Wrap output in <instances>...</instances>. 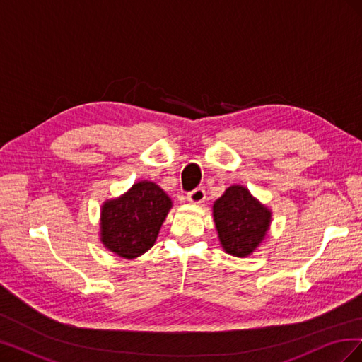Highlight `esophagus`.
I'll return each instance as SVG.
<instances>
[{"mask_svg": "<svg viewBox=\"0 0 362 362\" xmlns=\"http://www.w3.org/2000/svg\"><path fill=\"white\" fill-rule=\"evenodd\" d=\"M187 199L192 202V204H201L204 202L205 199V190L202 187H198L192 190L189 194H187Z\"/></svg>", "mask_w": 362, "mask_h": 362, "instance_id": "esophagus-1", "label": "esophagus"}]
</instances>
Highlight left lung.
Instances as JSON below:
<instances>
[{"instance_id": "obj_1", "label": "left lung", "mask_w": 362, "mask_h": 362, "mask_svg": "<svg viewBox=\"0 0 362 362\" xmlns=\"http://www.w3.org/2000/svg\"><path fill=\"white\" fill-rule=\"evenodd\" d=\"M213 216L223 249L234 257H247L264 238L272 213L247 189L231 185L214 202Z\"/></svg>"}]
</instances>
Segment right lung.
<instances>
[{
    "label": "right lung",
    "instance_id": "1",
    "mask_svg": "<svg viewBox=\"0 0 362 362\" xmlns=\"http://www.w3.org/2000/svg\"><path fill=\"white\" fill-rule=\"evenodd\" d=\"M172 206L169 196L157 184L141 181L119 199L103 206L101 242L124 258H136L154 246Z\"/></svg>",
    "mask_w": 362,
    "mask_h": 362
}]
</instances>
